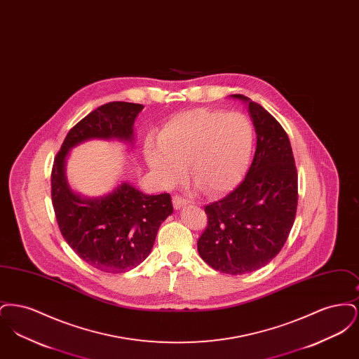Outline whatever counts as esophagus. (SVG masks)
Returning a JSON list of instances; mask_svg holds the SVG:
<instances>
[{
  "instance_id": "1",
  "label": "esophagus",
  "mask_w": 359,
  "mask_h": 359,
  "mask_svg": "<svg viewBox=\"0 0 359 359\" xmlns=\"http://www.w3.org/2000/svg\"><path fill=\"white\" fill-rule=\"evenodd\" d=\"M172 205L177 210V208H182V207L188 205V201L186 198L180 196V195H175V196L172 198Z\"/></svg>"
}]
</instances>
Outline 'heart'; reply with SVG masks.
I'll return each instance as SVG.
<instances>
[{"mask_svg":"<svg viewBox=\"0 0 359 359\" xmlns=\"http://www.w3.org/2000/svg\"><path fill=\"white\" fill-rule=\"evenodd\" d=\"M253 149V128L241 113L194 109L176 114L145 142V157L163 184L177 183L188 164L191 180L210 195L236 187Z\"/></svg>","mask_w":359,"mask_h":359,"instance_id":"heart-1","label":"heart"}]
</instances>
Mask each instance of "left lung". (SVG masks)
Instances as JSON below:
<instances>
[{
    "label": "left lung",
    "instance_id": "1",
    "mask_svg": "<svg viewBox=\"0 0 359 359\" xmlns=\"http://www.w3.org/2000/svg\"><path fill=\"white\" fill-rule=\"evenodd\" d=\"M233 97L249 102L256 154L238 187L205 205L198 252L218 272L245 274L265 266L287 242L297 210V170L280 122L259 103L242 94Z\"/></svg>",
    "mask_w": 359,
    "mask_h": 359
}]
</instances>
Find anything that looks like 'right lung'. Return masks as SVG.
I'll list each match as a JSON object with an SVG mask.
<instances>
[{"label": "right lung", "instance_id": "obj_1", "mask_svg": "<svg viewBox=\"0 0 359 359\" xmlns=\"http://www.w3.org/2000/svg\"><path fill=\"white\" fill-rule=\"evenodd\" d=\"M142 104L109 102L69 129L51 171L56 222L71 249L107 273H123L149 256L160 224L173 212L170 194L145 195L123 183L100 199H85L69 189L65 177L69 149L90 138L133 140V123Z\"/></svg>", "mask_w": 359, "mask_h": 359}]
</instances>
